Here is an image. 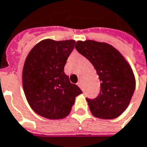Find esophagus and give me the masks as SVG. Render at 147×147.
I'll return each instance as SVG.
<instances>
[{
    "instance_id": "obj_1",
    "label": "esophagus",
    "mask_w": 147,
    "mask_h": 147,
    "mask_svg": "<svg viewBox=\"0 0 147 147\" xmlns=\"http://www.w3.org/2000/svg\"><path fill=\"white\" fill-rule=\"evenodd\" d=\"M77 84H78V87H79V88H81V89H82V82H78V83H77Z\"/></svg>"
}]
</instances>
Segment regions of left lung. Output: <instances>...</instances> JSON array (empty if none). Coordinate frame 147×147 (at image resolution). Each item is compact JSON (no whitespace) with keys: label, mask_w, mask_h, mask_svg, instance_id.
Listing matches in <instances>:
<instances>
[{"label":"left lung","mask_w":147,"mask_h":147,"mask_svg":"<svg viewBox=\"0 0 147 147\" xmlns=\"http://www.w3.org/2000/svg\"><path fill=\"white\" fill-rule=\"evenodd\" d=\"M75 48L92 64L100 81L96 99H87L92 115L112 119L123 114L131 101L136 80L126 59L113 46L92 40L78 41Z\"/></svg>","instance_id":"left-lung-1"}]
</instances>
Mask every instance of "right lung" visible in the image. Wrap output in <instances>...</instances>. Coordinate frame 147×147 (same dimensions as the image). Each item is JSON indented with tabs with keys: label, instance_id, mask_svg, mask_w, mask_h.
<instances>
[{
	"label": "right lung",
	"instance_id": "add662e5",
	"mask_svg": "<svg viewBox=\"0 0 147 147\" xmlns=\"http://www.w3.org/2000/svg\"><path fill=\"white\" fill-rule=\"evenodd\" d=\"M74 44V40L44 39L35 45L26 57L22 74L26 99L32 109L46 119L67 117L75 97L82 93L64 72Z\"/></svg>",
	"mask_w": 147,
	"mask_h": 147
}]
</instances>
